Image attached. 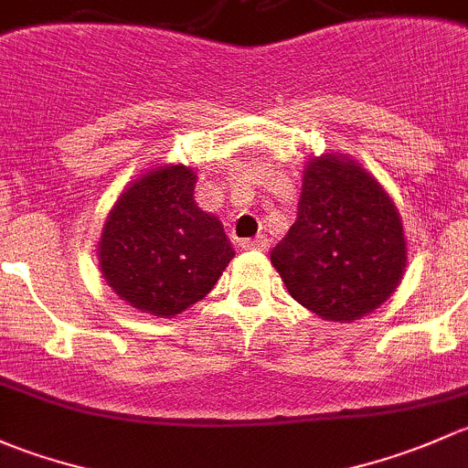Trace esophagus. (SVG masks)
<instances>
[{"instance_id": "1", "label": "esophagus", "mask_w": 468, "mask_h": 468, "mask_svg": "<svg viewBox=\"0 0 468 468\" xmlns=\"http://www.w3.org/2000/svg\"><path fill=\"white\" fill-rule=\"evenodd\" d=\"M240 248L243 250H259V252H266V250L270 248L268 239L266 236H254V239H245L243 243H240Z\"/></svg>"}]
</instances>
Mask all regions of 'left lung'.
<instances>
[{
  "label": "left lung",
  "instance_id": "8db88e82",
  "mask_svg": "<svg viewBox=\"0 0 468 468\" xmlns=\"http://www.w3.org/2000/svg\"><path fill=\"white\" fill-rule=\"evenodd\" d=\"M270 261L288 292L322 320H360L403 277L408 248L401 216L358 162L324 153L308 160L297 220Z\"/></svg>",
  "mask_w": 468,
  "mask_h": 468
}]
</instances>
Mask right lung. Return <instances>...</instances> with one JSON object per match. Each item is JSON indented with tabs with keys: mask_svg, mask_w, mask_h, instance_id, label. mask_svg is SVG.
<instances>
[{
	"mask_svg": "<svg viewBox=\"0 0 468 468\" xmlns=\"http://www.w3.org/2000/svg\"><path fill=\"white\" fill-rule=\"evenodd\" d=\"M196 171L164 164L133 180L110 209L99 240L108 286L133 308L180 315L200 302L232 261L216 216L194 200Z\"/></svg>",
	"mask_w": 468,
	"mask_h": 468,
	"instance_id": "add662e5",
	"label": "right lung"
}]
</instances>
